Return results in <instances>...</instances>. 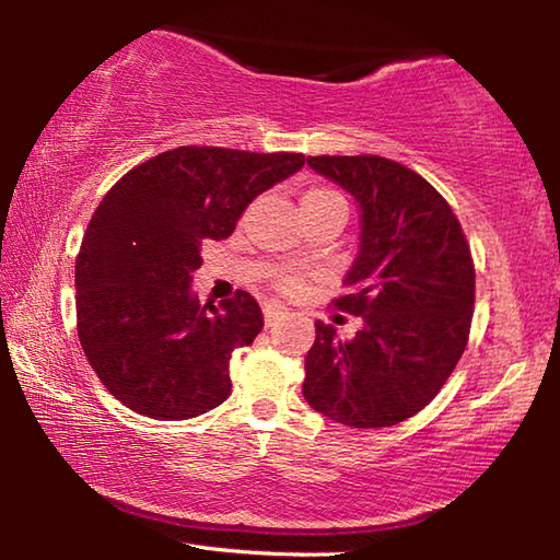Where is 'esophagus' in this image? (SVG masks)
Here are the masks:
<instances>
[{
  "label": "esophagus",
  "instance_id": "1",
  "mask_svg": "<svg viewBox=\"0 0 560 560\" xmlns=\"http://www.w3.org/2000/svg\"><path fill=\"white\" fill-rule=\"evenodd\" d=\"M283 316H287V308H281L279 303H264V320H267V326H273Z\"/></svg>",
  "mask_w": 560,
  "mask_h": 560
}]
</instances>
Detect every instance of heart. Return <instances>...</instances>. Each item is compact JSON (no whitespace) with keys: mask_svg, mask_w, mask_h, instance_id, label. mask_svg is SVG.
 Listing matches in <instances>:
<instances>
[{"mask_svg":"<svg viewBox=\"0 0 560 560\" xmlns=\"http://www.w3.org/2000/svg\"><path fill=\"white\" fill-rule=\"evenodd\" d=\"M324 197H338V195L328 192V189H311V192H306V197H303V200H324ZM293 287H296V281L289 279L287 281V289H293Z\"/></svg>","mask_w":560,"mask_h":560,"instance_id":"heart-1","label":"heart"}]
</instances>
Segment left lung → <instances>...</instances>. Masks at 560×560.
<instances>
[{"mask_svg": "<svg viewBox=\"0 0 560 560\" xmlns=\"http://www.w3.org/2000/svg\"><path fill=\"white\" fill-rule=\"evenodd\" d=\"M308 167L353 197L358 257L340 311L355 338L318 320L303 397L348 428H390L422 410L467 346L474 264L457 217L428 179L381 155H318Z\"/></svg>", "mask_w": 560, "mask_h": 560, "instance_id": "left-lung-1", "label": "left lung"}]
</instances>
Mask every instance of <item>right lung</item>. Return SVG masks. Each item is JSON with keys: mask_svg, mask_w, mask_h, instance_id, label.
Masks as SVG:
<instances>
[{"mask_svg": "<svg viewBox=\"0 0 560 560\" xmlns=\"http://www.w3.org/2000/svg\"><path fill=\"white\" fill-rule=\"evenodd\" d=\"M301 167V153L185 145L110 187L75 259V318L116 400L153 420H187L230 397V358L259 336L261 308L246 291L202 306L192 273L205 240H226L246 207Z\"/></svg>", "mask_w": 560, "mask_h": 560, "instance_id": "right-lung-1", "label": "right lung"}]
</instances>
